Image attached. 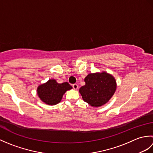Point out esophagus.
<instances>
[{"label": "esophagus", "mask_w": 153, "mask_h": 153, "mask_svg": "<svg viewBox=\"0 0 153 153\" xmlns=\"http://www.w3.org/2000/svg\"><path fill=\"white\" fill-rule=\"evenodd\" d=\"M72 87H73L74 89H75V90H76V89H78V85H77V84H76V83L74 84V85H72Z\"/></svg>", "instance_id": "esophagus-1"}]
</instances>
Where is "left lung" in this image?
<instances>
[{
  "instance_id": "obj_1",
  "label": "left lung",
  "mask_w": 153,
  "mask_h": 153,
  "mask_svg": "<svg viewBox=\"0 0 153 153\" xmlns=\"http://www.w3.org/2000/svg\"><path fill=\"white\" fill-rule=\"evenodd\" d=\"M85 85L79 92L84 101L93 107H100L108 102L116 90V81L106 71L89 74L85 77Z\"/></svg>"
}]
</instances>
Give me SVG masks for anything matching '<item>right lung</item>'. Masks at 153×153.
<instances>
[{
	"mask_svg": "<svg viewBox=\"0 0 153 153\" xmlns=\"http://www.w3.org/2000/svg\"><path fill=\"white\" fill-rule=\"evenodd\" d=\"M71 89L72 87L68 82L58 83L55 79H51L46 83L39 85L37 93L44 103L53 106L59 103L64 94Z\"/></svg>",
	"mask_w": 153,
	"mask_h": 153,
	"instance_id": "obj_1",
	"label": "right lung"
}]
</instances>
